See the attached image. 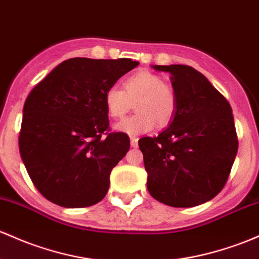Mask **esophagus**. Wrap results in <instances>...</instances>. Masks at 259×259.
Masks as SVG:
<instances>
[{
    "label": "esophagus",
    "mask_w": 259,
    "mask_h": 259,
    "mask_svg": "<svg viewBox=\"0 0 259 259\" xmlns=\"http://www.w3.org/2000/svg\"><path fill=\"white\" fill-rule=\"evenodd\" d=\"M138 141H139L138 138H135V136H132V138H130V145H132V147H138L139 146Z\"/></svg>",
    "instance_id": "esophagus-1"
}]
</instances>
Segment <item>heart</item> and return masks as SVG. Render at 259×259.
<instances>
[{
    "mask_svg": "<svg viewBox=\"0 0 259 259\" xmlns=\"http://www.w3.org/2000/svg\"><path fill=\"white\" fill-rule=\"evenodd\" d=\"M107 112L112 118L121 119L135 104L136 113L115 125L118 132L139 135L150 132L156 123L164 126L175 118L178 107L176 88L162 81L157 73L139 70L125 78L123 90L109 87L104 93Z\"/></svg>",
    "mask_w": 259,
    "mask_h": 259,
    "instance_id": "1",
    "label": "heart"
}]
</instances>
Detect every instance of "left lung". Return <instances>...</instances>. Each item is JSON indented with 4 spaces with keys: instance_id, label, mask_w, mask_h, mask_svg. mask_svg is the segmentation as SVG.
I'll use <instances>...</instances> for the list:
<instances>
[{
    "instance_id": "left-lung-1",
    "label": "left lung",
    "mask_w": 259,
    "mask_h": 259,
    "mask_svg": "<svg viewBox=\"0 0 259 259\" xmlns=\"http://www.w3.org/2000/svg\"><path fill=\"white\" fill-rule=\"evenodd\" d=\"M171 73L175 118L157 136L139 140L147 189L173 208L205 203L225 187L238 149L232 109L209 79L187 65H155Z\"/></svg>"
}]
</instances>
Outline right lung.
I'll return each instance as SVG.
<instances>
[{
  "mask_svg": "<svg viewBox=\"0 0 259 259\" xmlns=\"http://www.w3.org/2000/svg\"><path fill=\"white\" fill-rule=\"evenodd\" d=\"M138 65L132 59H69L30 91L19 152L35 188L51 203L86 208L106 197L110 172L130 140L110 132L104 93Z\"/></svg>",
  "mask_w": 259,
  "mask_h": 259,
  "instance_id": "right-lung-1",
  "label": "right lung"
}]
</instances>
